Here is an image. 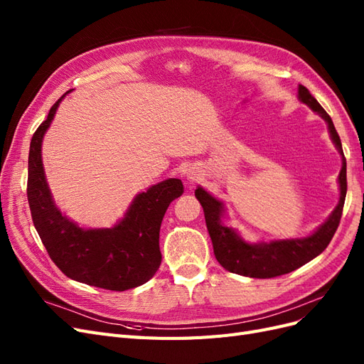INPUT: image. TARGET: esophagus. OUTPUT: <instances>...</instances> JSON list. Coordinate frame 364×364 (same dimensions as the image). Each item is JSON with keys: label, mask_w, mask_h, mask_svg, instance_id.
<instances>
[{"label": "esophagus", "mask_w": 364, "mask_h": 364, "mask_svg": "<svg viewBox=\"0 0 364 364\" xmlns=\"http://www.w3.org/2000/svg\"><path fill=\"white\" fill-rule=\"evenodd\" d=\"M188 179L193 182V181H196L197 179V174H194V173H190L188 174Z\"/></svg>", "instance_id": "34e87169"}]
</instances>
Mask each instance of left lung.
Segmentation results:
<instances>
[{"mask_svg":"<svg viewBox=\"0 0 364 364\" xmlns=\"http://www.w3.org/2000/svg\"><path fill=\"white\" fill-rule=\"evenodd\" d=\"M299 100L310 106L314 112H317L326 121L329 134H331L334 144L341 153V158H343V165H341V171L338 174V205L326 222L310 237L250 245L241 240L234 229H230L222 223L223 203L214 199L211 194H208L199 186L196 190V197L203 208L208 232L213 240L214 255L217 261L222 264V267H225L230 273L264 279L290 273L302 267L304 264L311 261L317 255H321L329 245V241L333 240L338 228L348 190L346 159L343 155V149H341V141L331 117L326 114L325 109L318 105V102L310 94V91L302 85H299Z\"/></svg>","mask_w":364,"mask_h":364,"instance_id":"obj_1","label":"left lung"}]
</instances>
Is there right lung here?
<instances>
[{
    "label": "right lung",
    "instance_id": "add662e5",
    "mask_svg": "<svg viewBox=\"0 0 364 364\" xmlns=\"http://www.w3.org/2000/svg\"><path fill=\"white\" fill-rule=\"evenodd\" d=\"M59 100L33 134L27 199L31 220L53 262L68 278L92 287L124 291L146 284L161 266L159 229L168 205L183 193L181 179H167L135 197L126 217L111 229H82L54 206L42 167V138Z\"/></svg>",
    "mask_w": 364,
    "mask_h": 364
}]
</instances>
